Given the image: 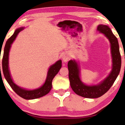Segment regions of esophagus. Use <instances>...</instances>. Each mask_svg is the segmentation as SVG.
I'll use <instances>...</instances> for the list:
<instances>
[{
	"label": "esophagus",
	"mask_w": 125,
	"mask_h": 125,
	"mask_svg": "<svg viewBox=\"0 0 125 125\" xmlns=\"http://www.w3.org/2000/svg\"><path fill=\"white\" fill-rule=\"evenodd\" d=\"M69 59V56L67 53H64L62 56V59L63 62H66L68 61Z\"/></svg>",
	"instance_id": "34e87169"
}]
</instances>
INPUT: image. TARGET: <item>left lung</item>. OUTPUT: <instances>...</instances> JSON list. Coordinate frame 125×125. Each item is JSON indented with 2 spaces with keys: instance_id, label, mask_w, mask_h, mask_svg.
<instances>
[{
  "instance_id": "left-lung-1",
  "label": "left lung",
  "mask_w": 125,
  "mask_h": 125,
  "mask_svg": "<svg viewBox=\"0 0 125 125\" xmlns=\"http://www.w3.org/2000/svg\"><path fill=\"white\" fill-rule=\"evenodd\" d=\"M97 30L104 34L111 44L113 68L109 76L97 85H85L80 79L79 69L77 63L71 60L67 63L69 78L72 89L76 94L86 98H97L106 93L116 79L121 67V56L116 37L113 35L111 29L106 25H99Z\"/></svg>"
}]
</instances>
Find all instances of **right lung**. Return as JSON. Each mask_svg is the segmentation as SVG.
<instances>
[{"label":"right lung","instance_id":"1","mask_svg":"<svg viewBox=\"0 0 125 125\" xmlns=\"http://www.w3.org/2000/svg\"><path fill=\"white\" fill-rule=\"evenodd\" d=\"M23 29V28H21L16 29L12 36L8 39L6 43L5 48H4L3 56L2 58V69L3 74L5 77L6 79L7 82L12 89L15 92L16 94H18L19 96L25 99H34L39 97H41L46 95L51 91L52 87L53 79L55 76L56 74L59 71L60 69L62 67V61L61 60L58 61L52 66L50 67L49 69L48 76H47L46 80L42 86L39 88L33 90H27L21 87H19L16 84H15L13 82L12 78L10 77L9 71L8 67V57L9 52L11 44L13 41H15V38H16L17 35Z\"/></svg>","mask_w":125,"mask_h":125}]
</instances>
